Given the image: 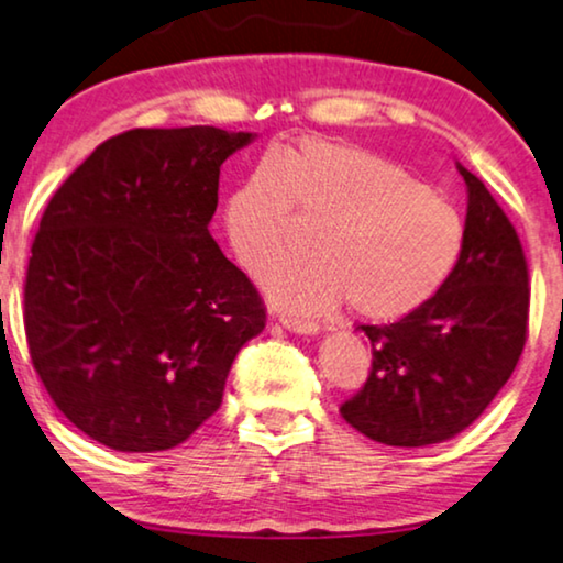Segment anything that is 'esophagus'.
I'll use <instances>...</instances> for the list:
<instances>
[{"label":"esophagus","instance_id":"1","mask_svg":"<svg viewBox=\"0 0 563 563\" xmlns=\"http://www.w3.org/2000/svg\"><path fill=\"white\" fill-rule=\"evenodd\" d=\"M282 325L295 330V333H302V335H314L320 330V325L310 318H295V314H282Z\"/></svg>","mask_w":563,"mask_h":563}]
</instances>
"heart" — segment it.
Instances as JSON below:
<instances>
[{
	"label": "heart",
	"instance_id": "heart-1",
	"mask_svg": "<svg viewBox=\"0 0 563 563\" xmlns=\"http://www.w3.org/2000/svg\"><path fill=\"white\" fill-rule=\"evenodd\" d=\"M314 228V258L276 272L289 310H328L349 299L366 320H399L445 287L466 249V220L402 166L358 145L305 137L253 172L225 207L235 256L266 274Z\"/></svg>",
	"mask_w": 563,
	"mask_h": 563
}]
</instances>
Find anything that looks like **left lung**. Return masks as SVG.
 <instances>
[{
    "label": "left lung",
    "instance_id": "1",
    "mask_svg": "<svg viewBox=\"0 0 563 563\" xmlns=\"http://www.w3.org/2000/svg\"><path fill=\"white\" fill-rule=\"evenodd\" d=\"M468 187L466 249L445 287L389 325H361L372 368L341 405L372 441L428 445L472 426L518 366L528 341V261L497 199L459 166Z\"/></svg>",
    "mask_w": 563,
    "mask_h": 563
}]
</instances>
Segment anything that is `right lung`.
<instances>
[{
  "mask_svg": "<svg viewBox=\"0 0 563 563\" xmlns=\"http://www.w3.org/2000/svg\"><path fill=\"white\" fill-rule=\"evenodd\" d=\"M249 143L212 125L125 130L45 207L22 291L30 361L107 449L187 441L266 325L264 297L210 235L222 161Z\"/></svg>",
  "mask_w": 563,
  "mask_h": 563,
  "instance_id": "right-lung-1",
  "label": "right lung"
}]
</instances>
